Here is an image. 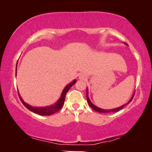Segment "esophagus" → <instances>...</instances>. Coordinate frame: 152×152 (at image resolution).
<instances>
[{
  "label": "esophagus",
  "mask_w": 152,
  "mask_h": 152,
  "mask_svg": "<svg viewBox=\"0 0 152 152\" xmlns=\"http://www.w3.org/2000/svg\"><path fill=\"white\" fill-rule=\"evenodd\" d=\"M86 78V77H85V76L83 74H80L79 76H78V79L80 80H83Z\"/></svg>",
  "instance_id": "esophagus-1"
}]
</instances>
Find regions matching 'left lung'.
Returning <instances> with one entry per match:
<instances>
[{"label":"left lung","instance_id":"obj_1","mask_svg":"<svg viewBox=\"0 0 152 152\" xmlns=\"http://www.w3.org/2000/svg\"><path fill=\"white\" fill-rule=\"evenodd\" d=\"M125 44H126V43H125ZM88 88H86V99H87V102H88V104H89V106H90L91 108H92V109H93L94 111H98V112H99V113H109V112H116V111H119V110H121V109H123V108L125 106H126L128 104H129V103L132 102V99H133L134 93L133 94V96H132V98L130 99V100L129 101V102H127L126 104H124L123 106H119V107H118V108H115V109H101V108L98 107V106H95L94 104H92L91 102L90 99H89V97H88Z\"/></svg>","mask_w":152,"mask_h":152}]
</instances>
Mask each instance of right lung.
<instances>
[{
    "label": "right lung",
    "mask_w": 152,
    "mask_h": 152,
    "mask_svg": "<svg viewBox=\"0 0 152 152\" xmlns=\"http://www.w3.org/2000/svg\"><path fill=\"white\" fill-rule=\"evenodd\" d=\"M15 76H16V70H15ZM76 80L75 79L73 81H71L70 83H69V84H68L67 86L64 88V90H63L62 93L61 94V96L60 98L58 99V100L57 101L55 104H52V105H50V106H43V107L32 106L24 102V101L23 100V99L21 98V96H20V94H18L19 98H20V101H21V102L23 103V105L25 106L28 109L30 110L31 111H32V112L41 115V116H50V115L56 113L57 111H59V110L61 109L63 105H64V101H65L66 93L69 91V88H70L73 85L76 83Z\"/></svg>",
    "instance_id": "1"
}]
</instances>
